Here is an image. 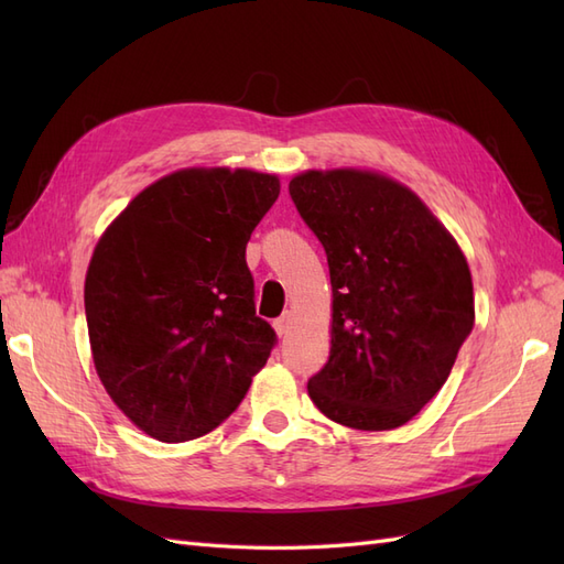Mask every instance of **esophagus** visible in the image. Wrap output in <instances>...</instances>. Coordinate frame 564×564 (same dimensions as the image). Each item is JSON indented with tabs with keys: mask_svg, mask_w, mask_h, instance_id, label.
I'll use <instances>...</instances> for the list:
<instances>
[{
	"mask_svg": "<svg viewBox=\"0 0 564 564\" xmlns=\"http://www.w3.org/2000/svg\"><path fill=\"white\" fill-rule=\"evenodd\" d=\"M272 327H275V332L280 334V336H284L286 332H289V327H292V313H282L275 322H272Z\"/></svg>",
	"mask_w": 564,
	"mask_h": 564,
	"instance_id": "esophagus-1",
	"label": "esophagus"
}]
</instances>
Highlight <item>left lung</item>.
Instances as JSON below:
<instances>
[{"mask_svg":"<svg viewBox=\"0 0 564 564\" xmlns=\"http://www.w3.org/2000/svg\"><path fill=\"white\" fill-rule=\"evenodd\" d=\"M289 195L332 280L329 362L308 395L348 429H400L445 386L473 332L466 256L412 187L371 169H308Z\"/></svg>","mask_w":564,"mask_h":564,"instance_id":"1","label":"left lung"}]
</instances>
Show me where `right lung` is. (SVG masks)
I'll use <instances>...</instances> for the list:
<instances>
[{
    "label": "right lung",
    "mask_w": 564,
    "mask_h": 564,
    "mask_svg": "<svg viewBox=\"0 0 564 564\" xmlns=\"http://www.w3.org/2000/svg\"><path fill=\"white\" fill-rule=\"evenodd\" d=\"M278 195V174L187 166L100 235L84 280L94 367L145 435H207L265 367L275 332L256 317L245 253Z\"/></svg>",
    "instance_id": "1"
}]
</instances>
